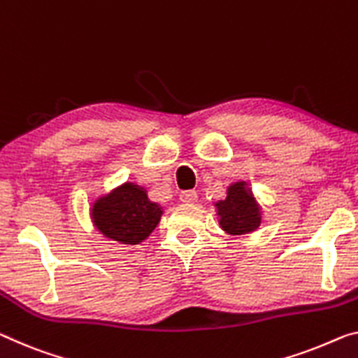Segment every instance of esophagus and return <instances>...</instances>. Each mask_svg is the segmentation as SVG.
<instances>
[{"label": "esophagus", "mask_w": 358, "mask_h": 358, "mask_svg": "<svg viewBox=\"0 0 358 358\" xmlns=\"http://www.w3.org/2000/svg\"><path fill=\"white\" fill-rule=\"evenodd\" d=\"M196 198H198V195L195 190H182L179 194V200L184 203H194V201H196Z\"/></svg>", "instance_id": "esophagus-1"}]
</instances>
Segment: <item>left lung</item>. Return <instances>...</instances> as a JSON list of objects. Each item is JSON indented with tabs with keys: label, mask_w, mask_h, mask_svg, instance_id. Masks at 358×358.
<instances>
[{
	"label": "left lung",
	"mask_w": 358,
	"mask_h": 358,
	"mask_svg": "<svg viewBox=\"0 0 358 358\" xmlns=\"http://www.w3.org/2000/svg\"><path fill=\"white\" fill-rule=\"evenodd\" d=\"M219 225L229 235H245L259 227L262 211L245 180L229 185L227 196L214 203Z\"/></svg>",
	"instance_id": "8db88e82"
}]
</instances>
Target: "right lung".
Listing matches in <instances>:
<instances>
[{
	"label": "right lung",
	"instance_id": "right-lung-1",
	"mask_svg": "<svg viewBox=\"0 0 358 358\" xmlns=\"http://www.w3.org/2000/svg\"><path fill=\"white\" fill-rule=\"evenodd\" d=\"M163 214L162 206L150 201L144 187L126 182L97 198L91 208L94 227L106 238L123 245H139L153 232Z\"/></svg>",
	"mask_w": 358,
	"mask_h": 358
}]
</instances>
